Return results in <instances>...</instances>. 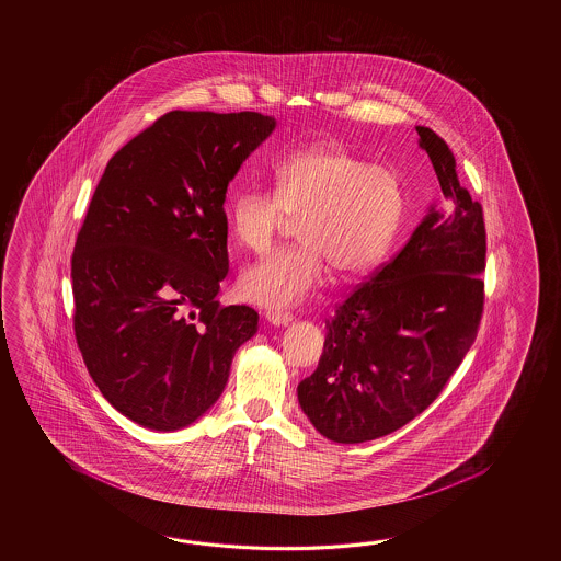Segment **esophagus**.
I'll return each mask as SVG.
<instances>
[{
    "mask_svg": "<svg viewBox=\"0 0 561 561\" xmlns=\"http://www.w3.org/2000/svg\"><path fill=\"white\" fill-rule=\"evenodd\" d=\"M264 319L275 327H285L293 321V314L288 310L268 309L264 312Z\"/></svg>",
    "mask_w": 561,
    "mask_h": 561,
    "instance_id": "obj_1",
    "label": "esophagus"
}]
</instances>
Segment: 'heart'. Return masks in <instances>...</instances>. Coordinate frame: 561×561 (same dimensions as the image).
I'll return each mask as SVG.
<instances>
[{"label": "heart", "mask_w": 561, "mask_h": 561, "mask_svg": "<svg viewBox=\"0 0 561 561\" xmlns=\"http://www.w3.org/2000/svg\"><path fill=\"white\" fill-rule=\"evenodd\" d=\"M405 191L391 168L377 167L336 140L305 144L273 162V192L247 188L228 203V227L242 249L263 252L298 220L300 244L249 264L240 297L285 309L327 280L367 275L389 254L405 220Z\"/></svg>", "instance_id": "obj_1"}]
</instances>
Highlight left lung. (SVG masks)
<instances>
[{
	"mask_svg": "<svg viewBox=\"0 0 561 561\" xmlns=\"http://www.w3.org/2000/svg\"><path fill=\"white\" fill-rule=\"evenodd\" d=\"M449 210L431 206L393 261L327 321L317 370L298 403L322 437L365 443L401 430L439 397L476 341L483 314L485 222L459 184L442 136L417 126Z\"/></svg>",
	"mask_w": 561,
	"mask_h": 561,
	"instance_id": "obj_1",
	"label": "left lung"
}]
</instances>
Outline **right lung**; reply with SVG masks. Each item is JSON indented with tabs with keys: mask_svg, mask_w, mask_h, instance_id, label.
<instances>
[{
	"mask_svg": "<svg viewBox=\"0 0 561 561\" xmlns=\"http://www.w3.org/2000/svg\"><path fill=\"white\" fill-rule=\"evenodd\" d=\"M275 126L259 112H168L95 186L73 247V333L100 393L142 427L203 417L256 333V310L216 295L228 182Z\"/></svg>",
	"mask_w": 561,
	"mask_h": 561,
	"instance_id": "obj_1",
	"label": "right lung"
}]
</instances>
